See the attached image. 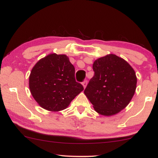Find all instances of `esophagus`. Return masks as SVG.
<instances>
[{
	"mask_svg": "<svg viewBox=\"0 0 158 158\" xmlns=\"http://www.w3.org/2000/svg\"><path fill=\"white\" fill-rule=\"evenodd\" d=\"M82 85H83V87H84V88H85L86 87H87V80H85L82 82Z\"/></svg>",
	"mask_w": 158,
	"mask_h": 158,
	"instance_id": "obj_1",
	"label": "esophagus"
}]
</instances>
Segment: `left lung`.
Wrapping results in <instances>:
<instances>
[{
  "label": "left lung",
  "instance_id": "8db88e82",
  "mask_svg": "<svg viewBox=\"0 0 158 158\" xmlns=\"http://www.w3.org/2000/svg\"><path fill=\"white\" fill-rule=\"evenodd\" d=\"M93 77L85 94L100 115L110 116L127 107L136 87V73L124 59L114 54L94 60Z\"/></svg>",
  "mask_w": 158,
  "mask_h": 158
}]
</instances>
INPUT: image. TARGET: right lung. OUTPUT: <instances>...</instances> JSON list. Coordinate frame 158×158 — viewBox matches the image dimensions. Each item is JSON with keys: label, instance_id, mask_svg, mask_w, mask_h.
<instances>
[{"label": "right lung", "instance_id": "add662e5", "mask_svg": "<svg viewBox=\"0 0 158 158\" xmlns=\"http://www.w3.org/2000/svg\"><path fill=\"white\" fill-rule=\"evenodd\" d=\"M31 94L45 110L66 109L84 87L75 79L74 66L66 55L52 53L42 58L31 69L29 79Z\"/></svg>", "mask_w": 158, "mask_h": 158}]
</instances>
